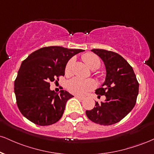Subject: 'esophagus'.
<instances>
[{
    "mask_svg": "<svg viewBox=\"0 0 154 154\" xmlns=\"http://www.w3.org/2000/svg\"><path fill=\"white\" fill-rule=\"evenodd\" d=\"M75 97L77 98L78 100H83L85 99V97H81V96H79V95H75Z\"/></svg>",
    "mask_w": 154,
    "mask_h": 154,
    "instance_id": "obj_1",
    "label": "esophagus"
}]
</instances>
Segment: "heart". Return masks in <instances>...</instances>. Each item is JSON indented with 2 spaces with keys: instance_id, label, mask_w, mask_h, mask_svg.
I'll use <instances>...</instances> for the list:
<instances>
[{
  "instance_id": "b5f03b06",
  "label": "heart",
  "mask_w": 154,
  "mask_h": 154,
  "mask_svg": "<svg viewBox=\"0 0 154 154\" xmlns=\"http://www.w3.org/2000/svg\"><path fill=\"white\" fill-rule=\"evenodd\" d=\"M83 60L90 69H97L99 67L100 62L97 56L91 53H88L85 54L82 57ZM72 59L69 60L66 64L65 73L69 75L71 74L72 66ZM95 82L92 79H83L79 77H75L70 79L67 84V88L69 91L75 95H82L92 90L95 88Z\"/></svg>"
}]
</instances>
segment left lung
Instances as JSON below:
<instances>
[{
    "mask_svg": "<svg viewBox=\"0 0 154 154\" xmlns=\"http://www.w3.org/2000/svg\"><path fill=\"white\" fill-rule=\"evenodd\" d=\"M91 51L104 62L106 76L100 88L95 90L99 97L106 99L100 104L86 110L88 118L94 123L103 125L117 123L132 110L138 94V84L132 66L118 54L105 49Z\"/></svg>",
    "mask_w": 154,
    "mask_h": 154,
    "instance_id": "8db88e82",
    "label": "left lung"
}]
</instances>
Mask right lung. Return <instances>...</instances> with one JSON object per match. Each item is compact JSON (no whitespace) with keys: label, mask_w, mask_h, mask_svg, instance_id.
<instances>
[{"label":"right lung","mask_w":154,"mask_h":154,"mask_svg":"<svg viewBox=\"0 0 154 154\" xmlns=\"http://www.w3.org/2000/svg\"><path fill=\"white\" fill-rule=\"evenodd\" d=\"M85 50L53 46L31 53L21 63L14 83L16 103L22 115L36 125L57 123L64 113L66 102L74 97L61 90H50V82L64 75L68 61Z\"/></svg>","instance_id":"obj_1"}]
</instances>
